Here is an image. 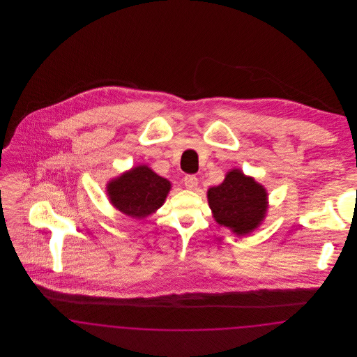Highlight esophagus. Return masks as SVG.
<instances>
[{
  "label": "esophagus",
  "mask_w": 357,
  "mask_h": 357,
  "mask_svg": "<svg viewBox=\"0 0 357 357\" xmlns=\"http://www.w3.org/2000/svg\"><path fill=\"white\" fill-rule=\"evenodd\" d=\"M185 186L188 190H195L198 186V178L195 175H186L185 176Z\"/></svg>",
  "instance_id": "34e87169"
}]
</instances>
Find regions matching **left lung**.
I'll use <instances>...</instances> for the list:
<instances>
[{
    "mask_svg": "<svg viewBox=\"0 0 357 357\" xmlns=\"http://www.w3.org/2000/svg\"><path fill=\"white\" fill-rule=\"evenodd\" d=\"M213 218L237 236H248L266 218L269 194L264 185L241 169L227 171L223 182L207 190Z\"/></svg>",
    "mask_w": 357,
    "mask_h": 357,
    "instance_id": "left-lung-1",
    "label": "left lung"
}]
</instances>
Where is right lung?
Wrapping results in <instances>:
<instances>
[{
  "instance_id": "add662e5",
  "label": "right lung",
  "mask_w": 357,
  "mask_h": 357,
  "mask_svg": "<svg viewBox=\"0 0 357 357\" xmlns=\"http://www.w3.org/2000/svg\"><path fill=\"white\" fill-rule=\"evenodd\" d=\"M171 190L169 179L158 175L147 165H139L108 181L105 191L118 211L143 220L162 207Z\"/></svg>"
}]
</instances>
